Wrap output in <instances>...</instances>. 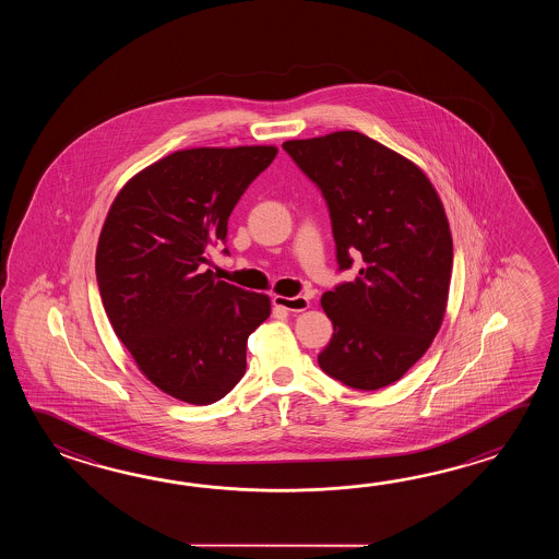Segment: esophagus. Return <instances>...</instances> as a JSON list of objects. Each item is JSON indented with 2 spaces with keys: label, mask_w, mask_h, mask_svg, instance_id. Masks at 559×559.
Returning <instances> with one entry per match:
<instances>
[{
  "label": "esophagus",
  "mask_w": 559,
  "mask_h": 559,
  "mask_svg": "<svg viewBox=\"0 0 559 559\" xmlns=\"http://www.w3.org/2000/svg\"><path fill=\"white\" fill-rule=\"evenodd\" d=\"M275 308L285 309V311H294V313H299V311H306L309 308V299L306 296H296V297H285V296H274Z\"/></svg>",
  "instance_id": "obj_1"
}]
</instances>
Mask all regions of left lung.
<instances>
[{
    "mask_svg": "<svg viewBox=\"0 0 559 559\" xmlns=\"http://www.w3.org/2000/svg\"><path fill=\"white\" fill-rule=\"evenodd\" d=\"M284 150L328 203L340 270L364 262L356 282L321 297L333 335L320 368L354 390L385 388L428 352L448 306L453 243L440 195L414 162L359 131Z\"/></svg>",
    "mask_w": 559,
    "mask_h": 559,
    "instance_id": "8db88e82",
    "label": "left lung"
}]
</instances>
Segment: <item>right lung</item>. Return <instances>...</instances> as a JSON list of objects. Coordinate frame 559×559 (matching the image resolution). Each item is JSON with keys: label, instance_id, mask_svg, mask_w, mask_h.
I'll list each match as a JSON object with an SVG mask.
<instances>
[{"label": "right lung", "instance_id": "obj_1", "mask_svg": "<svg viewBox=\"0 0 559 559\" xmlns=\"http://www.w3.org/2000/svg\"><path fill=\"white\" fill-rule=\"evenodd\" d=\"M275 154L181 150L133 176L107 212L95 275L109 323L143 376L186 404H214L236 388L248 337L270 318V297L215 280L203 263Z\"/></svg>", "mask_w": 559, "mask_h": 559}]
</instances>
